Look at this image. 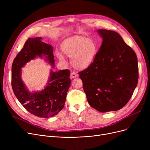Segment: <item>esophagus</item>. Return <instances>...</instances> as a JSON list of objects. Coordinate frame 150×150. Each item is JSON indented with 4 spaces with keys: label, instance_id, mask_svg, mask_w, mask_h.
Here are the masks:
<instances>
[{
    "label": "esophagus",
    "instance_id": "34e87169",
    "mask_svg": "<svg viewBox=\"0 0 150 150\" xmlns=\"http://www.w3.org/2000/svg\"><path fill=\"white\" fill-rule=\"evenodd\" d=\"M78 76V74L75 72H72L70 74V77L72 78H76Z\"/></svg>",
    "mask_w": 150,
    "mask_h": 150
}]
</instances>
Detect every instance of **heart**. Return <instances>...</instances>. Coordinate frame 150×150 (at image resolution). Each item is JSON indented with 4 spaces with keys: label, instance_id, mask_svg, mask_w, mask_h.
<instances>
[{
    "label": "heart",
    "instance_id": "heart-1",
    "mask_svg": "<svg viewBox=\"0 0 150 150\" xmlns=\"http://www.w3.org/2000/svg\"><path fill=\"white\" fill-rule=\"evenodd\" d=\"M61 49L64 53L71 58L72 64L78 69H84L93 62L97 53V45L91 39H86L81 36L69 38L63 42ZM60 60L64 57L58 53Z\"/></svg>",
    "mask_w": 150,
    "mask_h": 150
}]
</instances>
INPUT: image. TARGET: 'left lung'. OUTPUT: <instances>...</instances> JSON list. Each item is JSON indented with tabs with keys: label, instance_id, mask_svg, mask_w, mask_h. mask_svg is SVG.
Masks as SVG:
<instances>
[{
	"label": "left lung",
	"instance_id": "obj_1",
	"mask_svg": "<svg viewBox=\"0 0 150 150\" xmlns=\"http://www.w3.org/2000/svg\"><path fill=\"white\" fill-rule=\"evenodd\" d=\"M103 42L93 62L78 74L89 105L101 112L127 104L138 83L136 54L115 31L97 30Z\"/></svg>",
	"mask_w": 150,
	"mask_h": 150
}]
</instances>
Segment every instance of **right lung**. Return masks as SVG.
<instances>
[{
	"mask_svg": "<svg viewBox=\"0 0 150 150\" xmlns=\"http://www.w3.org/2000/svg\"><path fill=\"white\" fill-rule=\"evenodd\" d=\"M44 56L54 67L53 47L42 41V38H28L23 49L13 61L11 70V86L15 96L26 110L34 115L42 118L53 117L64 108L70 85V70L53 72L44 89L30 92L21 79V68L36 57Z\"/></svg>",
	"mask_w": 150,
	"mask_h": 150,
	"instance_id": "obj_1",
	"label": "right lung"
}]
</instances>
